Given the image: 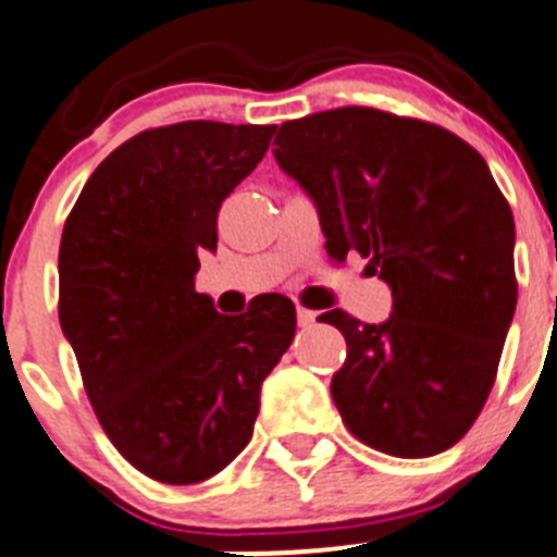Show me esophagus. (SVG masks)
<instances>
[{"mask_svg":"<svg viewBox=\"0 0 557 557\" xmlns=\"http://www.w3.org/2000/svg\"><path fill=\"white\" fill-rule=\"evenodd\" d=\"M298 325L300 329H309V325H314V320H318V312H312V309H304V306H298Z\"/></svg>","mask_w":557,"mask_h":557,"instance_id":"34e87169","label":"esophagus"}]
</instances>
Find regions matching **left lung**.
I'll return each mask as SVG.
<instances>
[{
	"mask_svg": "<svg viewBox=\"0 0 557 557\" xmlns=\"http://www.w3.org/2000/svg\"><path fill=\"white\" fill-rule=\"evenodd\" d=\"M273 157L318 207L329 257L359 251L392 289L386 323L320 318L348 342L331 379L342 422L386 456L453 447L492 392L517 309L513 215L486 160L372 107L287 121Z\"/></svg>",
	"mask_w": 557,
	"mask_h": 557,
	"instance_id": "8db88e82",
	"label": "left lung"
}]
</instances>
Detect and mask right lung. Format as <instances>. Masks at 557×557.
Listing matches in <instances>:
<instances>
[{"label":"right lung","mask_w":557,"mask_h":557,"mask_svg":"<svg viewBox=\"0 0 557 557\" xmlns=\"http://www.w3.org/2000/svg\"><path fill=\"white\" fill-rule=\"evenodd\" d=\"M275 126L182 121L112 151L60 239V325L101 428L143 475H218L251 442L259 389L295 336V306L264 295L218 314L196 293L218 212Z\"/></svg>","instance_id":"1"}]
</instances>
